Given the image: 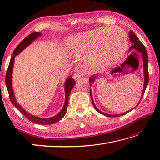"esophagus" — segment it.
<instances>
[{
	"instance_id": "1",
	"label": "esophagus",
	"mask_w": 160,
	"mask_h": 160,
	"mask_svg": "<svg viewBox=\"0 0 160 160\" xmlns=\"http://www.w3.org/2000/svg\"><path fill=\"white\" fill-rule=\"evenodd\" d=\"M83 75V72L81 70H76L73 74V78L75 80H78Z\"/></svg>"
}]
</instances>
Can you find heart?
<instances>
[{
  "mask_svg": "<svg viewBox=\"0 0 160 160\" xmlns=\"http://www.w3.org/2000/svg\"><path fill=\"white\" fill-rule=\"evenodd\" d=\"M68 49L75 55L86 53L87 62L94 68L114 66L123 57L128 47L126 32L118 27L99 28L71 37Z\"/></svg>",
  "mask_w": 160,
  "mask_h": 160,
  "instance_id": "heart-1",
  "label": "heart"
}]
</instances>
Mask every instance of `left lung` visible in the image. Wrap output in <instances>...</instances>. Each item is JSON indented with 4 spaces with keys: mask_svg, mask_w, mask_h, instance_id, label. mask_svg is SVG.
<instances>
[{
    "mask_svg": "<svg viewBox=\"0 0 160 160\" xmlns=\"http://www.w3.org/2000/svg\"><path fill=\"white\" fill-rule=\"evenodd\" d=\"M129 37H130V41H131L132 43V45L130 48V50H132V49H135V50H137L138 51H139L142 53V59H143V68H144V74H145V82H144V89H143L142 90V97L141 99H140V101H141V99L143 97V94H144V92L145 91V89L147 88V85L148 84L149 82V72H148V53H147V51H146V48L145 47V46L142 44V43H141V42H140V40L138 39V38L136 37V35H135L133 32L132 31H130L129 32ZM129 50V51H130ZM97 75H94L93 76L90 77V81L91 83H92L94 82V78L96 77ZM91 83H90V85H91ZM90 96H91V99H92V104L94 107V109H95L97 112H98L99 113H101L102 115H104L106 116H109V117H116V116H122L126 114V113L129 112L130 111L128 112H126L125 113H121V114H109V113H104L101 112V111H99L98 109H97V107L95 106V104H94V101L92 99V94H91V92H90ZM140 101L139 102L138 105L140 104ZM134 109V108H133Z\"/></svg>",
    "mask_w": 160,
    "mask_h": 160,
    "instance_id": "1",
    "label": "left lung"
}]
</instances>
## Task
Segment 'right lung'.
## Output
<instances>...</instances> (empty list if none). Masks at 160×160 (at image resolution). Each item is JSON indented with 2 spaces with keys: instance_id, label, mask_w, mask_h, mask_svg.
<instances>
[{
  "instance_id": "1",
  "label": "right lung",
  "mask_w": 160,
  "mask_h": 160,
  "mask_svg": "<svg viewBox=\"0 0 160 160\" xmlns=\"http://www.w3.org/2000/svg\"><path fill=\"white\" fill-rule=\"evenodd\" d=\"M41 33L39 32H34V33H32L28 37L25 38L22 41L20 44L18 45V47L15 48V49L13 51L12 56H11V58H10V61L9 63L8 68L7 72H6V76H5V84H6V87L8 89V92L10 99L11 101L12 104L14 105V106L17 108V109L20 111L22 114L24 116L32 122L36 123L37 124H41V125H49V124H53L56 122H58L63 118V116L66 113L67 111V107H68V97L70 95V92H71L72 88H73L75 81L72 79V77H69L68 78L66 83H65V90H66V100H65V104L63 107V109L59 112L57 115L53 116L51 118H42L39 117H36V116H32L29 114L27 112H25L22 108L20 105L18 104V102H16L14 93H13L12 91V68H13V63H14V57L15 56L18 55L22 51L28 47L29 44H30L31 43L34 41L35 39H37V37H39Z\"/></svg>"
}]
</instances>
